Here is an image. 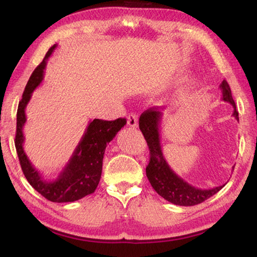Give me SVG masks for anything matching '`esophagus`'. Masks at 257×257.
<instances>
[{
  "label": "esophagus",
  "mask_w": 257,
  "mask_h": 257,
  "mask_svg": "<svg viewBox=\"0 0 257 257\" xmlns=\"http://www.w3.org/2000/svg\"><path fill=\"white\" fill-rule=\"evenodd\" d=\"M138 124V116L135 114V113H132V114L128 115V125L130 127L136 128Z\"/></svg>",
  "instance_id": "1"
}]
</instances>
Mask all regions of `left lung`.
Segmentation results:
<instances>
[{"label":"left lung","mask_w":257,"mask_h":257,"mask_svg":"<svg viewBox=\"0 0 257 257\" xmlns=\"http://www.w3.org/2000/svg\"><path fill=\"white\" fill-rule=\"evenodd\" d=\"M220 88L222 92V99L231 104L233 106L232 115L239 120L236 104L227 80L221 82ZM161 119H162V113L155 106L142 113L139 118V129L144 135L150 149V163L146 167V176L152 187L160 196L176 205L193 206L203 203L222 189L224 185L211 189H201L189 185L182 178L176 175V172L169 167L161 149Z\"/></svg>","instance_id":"left-lung-1"}]
</instances>
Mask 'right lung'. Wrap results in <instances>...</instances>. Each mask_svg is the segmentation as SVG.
<instances>
[{"label": "right lung", "mask_w": 257, "mask_h": 257, "mask_svg": "<svg viewBox=\"0 0 257 257\" xmlns=\"http://www.w3.org/2000/svg\"><path fill=\"white\" fill-rule=\"evenodd\" d=\"M56 44L47 51L44 60L35 69L26 85L23 98L19 102L18 112H17L15 144L21 169H23L26 179L33 186V188L51 202L67 203L78 201L94 193L101 179L103 158L106 145L115 137L116 133L127 123V120L119 118L114 121L99 119L89 121L75 152L63 170L59 173L58 178L50 181L43 178L41 172L34 168L27 154L25 153L23 129L27 120L25 112L26 106L32 98L33 92L42 82L47 59L53 53Z\"/></svg>", "instance_id": "add662e5"}]
</instances>
